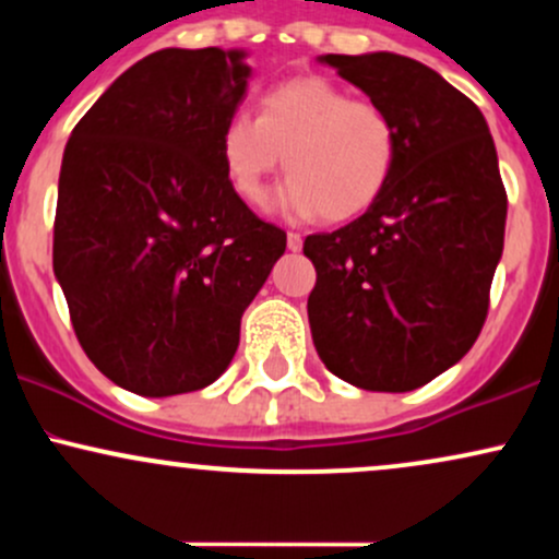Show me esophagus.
Masks as SVG:
<instances>
[{"mask_svg": "<svg viewBox=\"0 0 559 559\" xmlns=\"http://www.w3.org/2000/svg\"><path fill=\"white\" fill-rule=\"evenodd\" d=\"M286 247L292 249V252H299V249H301V236L297 234V230H288V234H286Z\"/></svg>", "mask_w": 559, "mask_h": 559, "instance_id": "esophagus-1", "label": "esophagus"}]
</instances>
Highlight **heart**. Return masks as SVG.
I'll use <instances>...</instances> for the list:
<instances>
[{
  "label": "heart",
  "mask_w": 559,
  "mask_h": 559,
  "mask_svg": "<svg viewBox=\"0 0 559 559\" xmlns=\"http://www.w3.org/2000/svg\"><path fill=\"white\" fill-rule=\"evenodd\" d=\"M223 173L247 204L271 194V176L288 178L278 207L331 223L368 213L394 176L400 133L386 107L352 99L323 75H299L260 96L258 118L234 112L217 139Z\"/></svg>",
  "instance_id": "heart-1"
}]
</instances>
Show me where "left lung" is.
Segmentation results:
<instances>
[{
    "label": "left lung",
    "instance_id": "8db88e82",
    "mask_svg": "<svg viewBox=\"0 0 559 559\" xmlns=\"http://www.w3.org/2000/svg\"><path fill=\"white\" fill-rule=\"evenodd\" d=\"M386 107L400 157L381 199L344 228L312 234V342L333 376L365 391H413L460 362L489 312L507 191L484 115L409 57L323 55Z\"/></svg>",
    "mask_w": 559,
    "mask_h": 559
}]
</instances>
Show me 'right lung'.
I'll list each match as a JSON object with an SVG mask.
<instances>
[{
    "label": "right lung",
    "mask_w": 559,
    "mask_h": 559,
    "mask_svg": "<svg viewBox=\"0 0 559 559\" xmlns=\"http://www.w3.org/2000/svg\"><path fill=\"white\" fill-rule=\"evenodd\" d=\"M249 73L239 49H159L68 139L55 275L86 357L133 394L210 386L286 249L284 230L230 189L217 152Z\"/></svg>",
    "instance_id": "obj_1"
}]
</instances>
